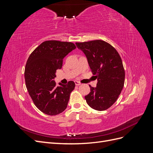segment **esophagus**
Returning a JSON list of instances; mask_svg holds the SVG:
<instances>
[{"label": "esophagus", "instance_id": "obj_1", "mask_svg": "<svg viewBox=\"0 0 153 153\" xmlns=\"http://www.w3.org/2000/svg\"><path fill=\"white\" fill-rule=\"evenodd\" d=\"M75 84L76 85H81V83L79 82H78V81H75Z\"/></svg>", "mask_w": 153, "mask_h": 153}]
</instances>
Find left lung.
<instances>
[{"label": "left lung", "mask_w": 153, "mask_h": 153, "mask_svg": "<svg viewBox=\"0 0 153 153\" xmlns=\"http://www.w3.org/2000/svg\"><path fill=\"white\" fill-rule=\"evenodd\" d=\"M84 53L92 73L97 78L96 87L85 96L92 108L103 111L112 106L121 94L125 72L121 57L112 45L102 40L76 43Z\"/></svg>", "instance_id": "1"}]
</instances>
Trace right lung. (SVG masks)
<instances>
[{"instance_id": "add662e5", "label": "right lung", "mask_w": 153, "mask_h": 153, "mask_svg": "<svg viewBox=\"0 0 153 153\" xmlns=\"http://www.w3.org/2000/svg\"><path fill=\"white\" fill-rule=\"evenodd\" d=\"M76 48L75 44L56 40L46 41L38 46L27 60L25 80L36 106L49 115L62 113L66 108L69 96L75 89L73 81L56 85L57 69H61L63 59Z\"/></svg>"}]
</instances>
